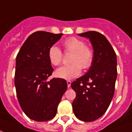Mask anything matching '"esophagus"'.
Returning a JSON list of instances; mask_svg holds the SVG:
<instances>
[{"mask_svg":"<svg viewBox=\"0 0 132 132\" xmlns=\"http://www.w3.org/2000/svg\"><path fill=\"white\" fill-rule=\"evenodd\" d=\"M71 80H67V86H68V88H70V87H71Z\"/></svg>","mask_w":132,"mask_h":132,"instance_id":"obj_1","label":"esophagus"}]
</instances>
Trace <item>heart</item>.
<instances>
[{
    "label": "heart",
    "mask_w": 132,
    "mask_h": 132,
    "mask_svg": "<svg viewBox=\"0 0 132 132\" xmlns=\"http://www.w3.org/2000/svg\"><path fill=\"white\" fill-rule=\"evenodd\" d=\"M63 46L66 52H71L73 54L70 59L69 65L61 67L56 70L58 77L70 80L77 77L83 70H88L93 64L95 54L92 48L87 46L85 41L79 38L69 37L63 42ZM50 63L54 66H59L63 61V53L58 46H51L48 52Z\"/></svg>",
    "instance_id": "obj_1"
}]
</instances>
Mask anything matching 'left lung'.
Listing matches in <instances>:
<instances>
[{"instance_id":"8db88e82","label":"left lung","mask_w":132,"mask_h":132,"mask_svg":"<svg viewBox=\"0 0 132 132\" xmlns=\"http://www.w3.org/2000/svg\"><path fill=\"white\" fill-rule=\"evenodd\" d=\"M79 35L90 40L95 59L88 73L71 84L76 94L72 107L78 119L93 122L105 114L113 97L117 74V56L101 33L89 31Z\"/></svg>"}]
</instances>
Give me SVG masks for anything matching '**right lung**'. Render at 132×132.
<instances>
[{"instance_id": "1", "label": "right lung", "mask_w": 132, "mask_h": 132, "mask_svg": "<svg viewBox=\"0 0 132 132\" xmlns=\"http://www.w3.org/2000/svg\"><path fill=\"white\" fill-rule=\"evenodd\" d=\"M62 35L35 32L28 37L16 57L15 85L18 102L24 114L37 122L48 121L56 116L67 89L63 78L47 80L54 71L48 52Z\"/></svg>"}]
</instances>
